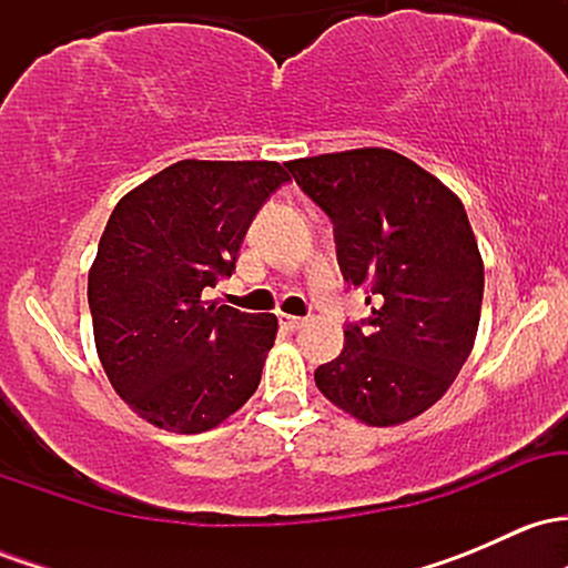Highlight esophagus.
Listing matches in <instances>:
<instances>
[{
  "label": "esophagus",
  "mask_w": 568,
  "mask_h": 568,
  "mask_svg": "<svg viewBox=\"0 0 568 568\" xmlns=\"http://www.w3.org/2000/svg\"><path fill=\"white\" fill-rule=\"evenodd\" d=\"M306 321H304V317H293V315H280V325H283V328L285 331H291V334H293V331H298V328H302V325H304Z\"/></svg>",
  "instance_id": "esophagus-1"
}]
</instances>
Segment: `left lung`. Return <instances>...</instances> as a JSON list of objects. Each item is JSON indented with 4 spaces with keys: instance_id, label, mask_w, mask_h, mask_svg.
<instances>
[{
    "instance_id": "8db88e82",
    "label": "left lung",
    "mask_w": 568,
    "mask_h": 568,
    "mask_svg": "<svg viewBox=\"0 0 568 568\" xmlns=\"http://www.w3.org/2000/svg\"><path fill=\"white\" fill-rule=\"evenodd\" d=\"M334 221L349 285H366L368 321L347 325L317 389L371 427H395L446 395L470 357L484 302V258L465 205L393 149L285 162Z\"/></svg>"
}]
</instances>
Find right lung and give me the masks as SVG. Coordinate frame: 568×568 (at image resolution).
Here are the masks:
<instances>
[{"instance_id":"obj_1","label":"right lung","mask_w":568,"mask_h":568,"mask_svg":"<svg viewBox=\"0 0 568 568\" xmlns=\"http://www.w3.org/2000/svg\"><path fill=\"white\" fill-rule=\"evenodd\" d=\"M291 175L270 160H181L116 202L88 275L95 349L116 395L179 435L219 427L262 382L277 317L202 302Z\"/></svg>"}]
</instances>
